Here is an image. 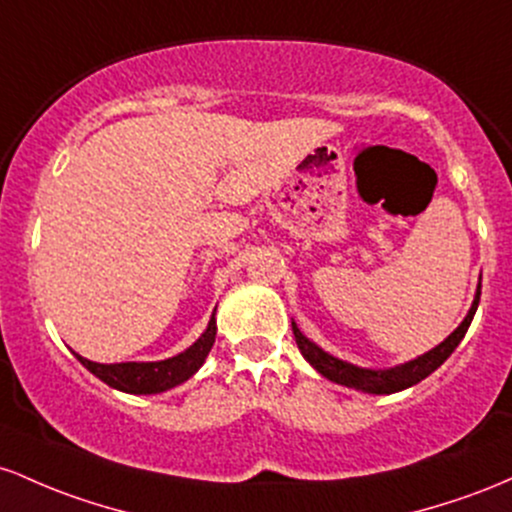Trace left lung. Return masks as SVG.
Returning a JSON list of instances; mask_svg holds the SVG:
<instances>
[{"instance_id": "left-lung-1", "label": "left lung", "mask_w": 512, "mask_h": 512, "mask_svg": "<svg viewBox=\"0 0 512 512\" xmlns=\"http://www.w3.org/2000/svg\"><path fill=\"white\" fill-rule=\"evenodd\" d=\"M479 297H481V285H479V290H476V300L472 304V309H469L467 317H464L462 324H459L457 329L452 331L438 348L428 350L426 355L411 360V363L392 367V370H363V367L343 363V360L333 358V355L324 353L319 346H314L312 341H307L295 324H292V333H295L297 346H300L304 358L309 360V365L317 367L326 380L343 384V387H350V389H360V392L392 394V392H401V389L411 387V384H418L421 380H426L430 372L438 370V367L445 363L447 358H450L452 350L459 346V341H462L464 333H467L469 324H472L476 307H479Z\"/></svg>"}]
</instances>
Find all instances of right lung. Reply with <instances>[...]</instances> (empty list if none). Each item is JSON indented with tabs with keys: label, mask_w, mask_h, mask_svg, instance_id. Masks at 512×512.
Masks as SVG:
<instances>
[{
	"label": "right lung",
	"mask_w": 512,
	"mask_h": 512,
	"mask_svg": "<svg viewBox=\"0 0 512 512\" xmlns=\"http://www.w3.org/2000/svg\"><path fill=\"white\" fill-rule=\"evenodd\" d=\"M215 314H212L208 329L203 336L193 343L191 348L183 350L176 358L159 360V363H116V365H101L91 363V360L77 355L79 363H82L91 375L99 377L101 382H106L108 387L120 389V392L128 394H157L166 392V389L176 387V384L186 382L188 377H193L198 372V367L208 358L212 343H215Z\"/></svg>",
	"instance_id": "add662e5"
}]
</instances>
